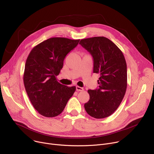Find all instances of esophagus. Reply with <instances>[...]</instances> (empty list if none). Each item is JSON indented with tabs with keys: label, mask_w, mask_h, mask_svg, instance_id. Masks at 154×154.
Instances as JSON below:
<instances>
[{
	"label": "esophagus",
	"mask_w": 154,
	"mask_h": 154,
	"mask_svg": "<svg viewBox=\"0 0 154 154\" xmlns=\"http://www.w3.org/2000/svg\"><path fill=\"white\" fill-rule=\"evenodd\" d=\"M76 90L79 91H82L83 90V88L82 87H79V86H76Z\"/></svg>",
	"instance_id": "34e87169"
}]
</instances>
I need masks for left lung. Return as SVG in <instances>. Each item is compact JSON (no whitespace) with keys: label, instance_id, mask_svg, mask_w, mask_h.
<instances>
[{"label":"left lung","instance_id":"1","mask_svg":"<svg viewBox=\"0 0 154 154\" xmlns=\"http://www.w3.org/2000/svg\"><path fill=\"white\" fill-rule=\"evenodd\" d=\"M79 44L92 56L93 73L100 75L98 88L88 90L90 100L84 104L85 110L96 119L107 117L119 107L127 90L125 57L118 47L104 37L82 39Z\"/></svg>","mask_w":154,"mask_h":154}]
</instances>
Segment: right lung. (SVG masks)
Returning a JSON list of instances; mask_svg holds the SVG:
<instances>
[{"label": "right lung", "mask_w": 154, "mask_h": 154, "mask_svg": "<svg viewBox=\"0 0 154 154\" xmlns=\"http://www.w3.org/2000/svg\"><path fill=\"white\" fill-rule=\"evenodd\" d=\"M80 40L64 37L48 38L30 52L25 64L24 85L33 107L46 117L60 115L75 91L57 81L66 55Z\"/></svg>", "instance_id": "add662e5"}]
</instances>
